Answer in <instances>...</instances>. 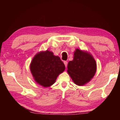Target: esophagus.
<instances>
[{
	"label": "esophagus",
	"mask_w": 120,
	"mask_h": 120,
	"mask_svg": "<svg viewBox=\"0 0 120 120\" xmlns=\"http://www.w3.org/2000/svg\"><path fill=\"white\" fill-rule=\"evenodd\" d=\"M64 64L65 65V67L67 68V64H68V62L66 61H64Z\"/></svg>",
	"instance_id": "34e87169"
}]
</instances>
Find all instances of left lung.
Returning a JSON list of instances; mask_svg holds the SVG:
<instances>
[{
    "mask_svg": "<svg viewBox=\"0 0 120 120\" xmlns=\"http://www.w3.org/2000/svg\"><path fill=\"white\" fill-rule=\"evenodd\" d=\"M96 64L93 56L78 49L74 60L69 62L67 71L75 84L82 86L90 80L96 72Z\"/></svg>",
    "mask_w": 120,
    "mask_h": 120,
    "instance_id": "obj_1",
    "label": "left lung"
}]
</instances>
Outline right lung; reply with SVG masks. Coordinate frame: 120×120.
<instances>
[{
	"mask_svg": "<svg viewBox=\"0 0 120 120\" xmlns=\"http://www.w3.org/2000/svg\"><path fill=\"white\" fill-rule=\"evenodd\" d=\"M30 69L36 82L42 86L49 87L54 84L58 75L64 70L65 66L59 56L46 50L34 56Z\"/></svg>",
	"mask_w": 120,
	"mask_h": 120,
	"instance_id": "add662e5",
	"label": "right lung"
}]
</instances>
